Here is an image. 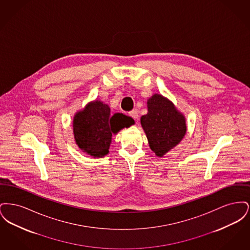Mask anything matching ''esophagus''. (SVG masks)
<instances>
[{"mask_svg":"<svg viewBox=\"0 0 250 250\" xmlns=\"http://www.w3.org/2000/svg\"><path fill=\"white\" fill-rule=\"evenodd\" d=\"M129 116L134 120H138V118H139V111H138V109L131 110L130 112H129Z\"/></svg>","mask_w":250,"mask_h":250,"instance_id":"1","label":"esophagus"}]
</instances>
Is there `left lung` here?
Returning a JSON list of instances; mask_svg holds the SVG:
<instances>
[{"label": "left lung", "instance_id": "1", "mask_svg": "<svg viewBox=\"0 0 250 250\" xmlns=\"http://www.w3.org/2000/svg\"><path fill=\"white\" fill-rule=\"evenodd\" d=\"M148 113L141 118L149 146L157 156H163L184 138L186 120L173 104L162 95L148 99Z\"/></svg>", "mask_w": 250, "mask_h": 250}]
</instances>
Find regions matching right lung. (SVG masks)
<instances>
[{
    "label": "right lung",
    "instance_id": "add662e5",
    "mask_svg": "<svg viewBox=\"0 0 250 250\" xmlns=\"http://www.w3.org/2000/svg\"><path fill=\"white\" fill-rule=\"evenodd\" d=\"M132 125L122 113L110 114V108L100 101L87 105L73 120L74 137L78 146L88 155L102 157L107 155L112 133Z\"/></svg>",
    "mask_w": 250,
    "mask_h": 250
}]
</instances>
